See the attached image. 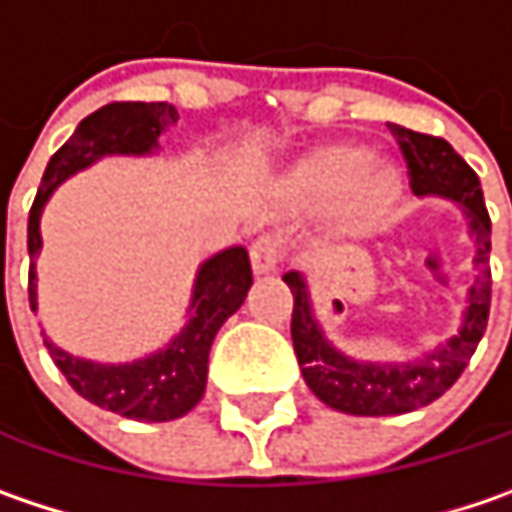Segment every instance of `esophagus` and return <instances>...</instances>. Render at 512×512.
I'll list each match as a JSON object with an SVG mask.
<instances>
[{
    "label": "esophagus",
    "mask_w": 512,
    "mask_h": 512,
    "mask_svg": "<svg viewBox=\"0 0 512 512\" xmlns=\"http://www.w3.org/2000/svg\"><path fill=\"white\" fill-rule=\"evenodd\" d=\"M279 262H282V241L279 238L262 236L253 241V247H250V265H253L256 274H274L276 268H279Z\"/></svg>",
    "instance_id": "1"
}]
</instances>
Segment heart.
<instances>
[{
	"label": "heart",
	"instance_id": "1",
	"mask_svg": "<svg viewBox=\"0 0 512 512\" xmlns=\"http://www.w3.org/2000/svg\"><path fill=\"white\" fill-rule=\"evenodd\" d=\"M291 189L303 203H335L338 221L349 230L370 227L399 192V171L387 157L367 154L361 145H326L303 157Z\"/></svg>",
	"mask_w": 512,
	"mask_h": 512
}]
</instances>
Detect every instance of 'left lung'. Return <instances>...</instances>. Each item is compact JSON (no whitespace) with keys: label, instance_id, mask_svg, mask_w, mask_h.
I'll list each match as a JSON object with an SVG mask.
<instances>
[{"label":"left lung","instance_id":"left-lung-1","mask_svg":"<svg viewBox=\"0 0 512 512\" xmlns=\"http://www.w3.org/2000/svg\"><path fill=\"white\" fill-rule=\"evenodd\" d=\"M411 174L417 198H446L460 206L469 238L475 241V282L466 294L463 320L452 338L408 361H364L335 347L314 317L309 285L300 271L282 276L294 294L291 341L309 390L335 411L355 417H393L408 414L440 399L460 379L478 341L484 338L490 317V215L478 174L455 154L446 139L390 125Z\"/></svg>","mask_w":512,"mask_h":512}]
</instances>
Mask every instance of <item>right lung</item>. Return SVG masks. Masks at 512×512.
<instances>
[{"label": "right lung", "mask_w": 512, "mask_h": 512, "mask_svg": "<svg viewBox=\"0 0 512 512\" xmlns=\"http://www.w3.org/2000/svg\"><path fill=\"white\" fill-rule=\"evenodd\" d=\"M177 119L180 116L168 101H148V104L116 101L90 113L69 136V142L60 145V151L46 165L34 206L28 212L31 309L37 311V256L43 250L40 215L57 186L72 174L98 163L101 157L157 154L160 136L171 125H177ZM250 285H253V271H250L247 250L227 247L201 262L192 285V300L186 309L189 320L163 349L125 364H104L60 349L52 338H46V332H43V344L49 349L57 370L66 376V382L92 405L139 422L177 420L201 402L212 341L224 326V320L241 309Z\"/></svg>", "instance_id": "1"}]
</instances>
